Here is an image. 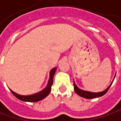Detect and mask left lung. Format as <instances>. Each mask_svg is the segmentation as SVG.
Listing matches in <instances>:
<instances>
[{
  "label": "left lung",
  "instance_id": "1",
  "mask_svg": "<svg viewBox=\"0 0 121 121\" xmlns=\"http://www.w3.org/2000/svg\"><path fill=\"white\" fill-rule=\"evenodd\" d=\"M114 78H115V76H114V79H113L112 82H111V84L108 86V87L106 89H105L104 91H101V92L93 93V92H90V91H84V90H82V89L79 88L76 86L75 82H73L74 91H75V92H76V93L78 94L79 96H80V97H84V98H86V99H93V98H96V97H101V96H103L104 95H105V94L108 92V89H109L110 87L111 86V85H112V82H113V81H114Z\"/></svg>",
  "mask_w": 121,
  "mask_h": 121
}]
</instances>
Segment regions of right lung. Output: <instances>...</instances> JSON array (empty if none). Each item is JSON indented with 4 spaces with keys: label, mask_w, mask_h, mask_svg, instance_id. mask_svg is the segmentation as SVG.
<instances>
[{
    "label": "right lung",
    "mask_w": 121,
    "mask_h": 121,
    "mask_svg": "<svg viewBox=\"0 0 121 121\" xmlns=\"http://www.w3.org/2000/svg\"><path fill=\"white\" fill-rule=\"evenodd\" d=\"M57 69V67H54L53 69H52L50 71V78L48 82L47 86H45L43 90H41V91L37 93L32 94V95H22L16 93L14 91H13L12 90H11L9 88V90L11 91V92L13 94V95L15 96L16 98H17L18 99L21 100L22 101H28V102H37L45 98L51 91V87L53 84V78H54V75L56 72V71Z\"/></svg>",
    "instance_id": "1"
}]
</instances>
